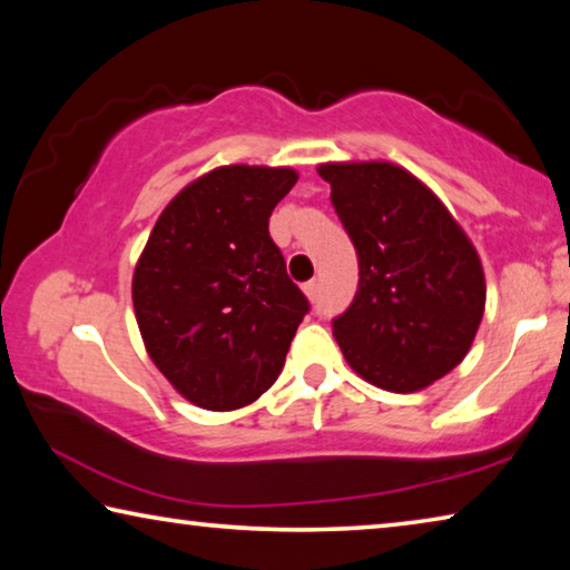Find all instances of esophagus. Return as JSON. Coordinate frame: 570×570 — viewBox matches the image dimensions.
<instances>
[{
  "label": "esophagus",
  "instance_id": "esophagus-1",
  "mask_svg": "<svg viewBox=\"0 0 570 570\" xmlns=\"http://www.w3.org/2000/svg\"><path fill=\"white\" fill-rule=\"evenodd\" d=\"M302 288H304V294L314 302V298H316V292H320V284H316L314 278H312V282H306Z\"/></svg>",
  "mask_w": 570,
  "mask_h": 570
}]
</instances>
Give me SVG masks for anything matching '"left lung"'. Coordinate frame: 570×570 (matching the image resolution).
<instances>
[{
    "label": "left lung",
    "instance_id": "8db88e82",
    "mask_svg": "<svg viewBox=\"0 0 570 570\" xmlns=\"http://www.w3.org/2000/svg\"><path fill=\"white\" fill-rule=\"evenodd\" d=\"M316 170L360 256V288L332 330L346 364L387 392L430 387L465 360L485 312L475 246L402 166L352 160Z\"/></svg>",
    "mask_w": 570,
    "mask_h": 570
}]
</instances>
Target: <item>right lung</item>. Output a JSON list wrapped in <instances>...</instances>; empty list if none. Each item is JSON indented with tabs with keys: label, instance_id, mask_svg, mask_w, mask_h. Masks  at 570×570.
<instances>
[{
	"label": "right lung",
	"instance_id": "1",
	"mask_svg": "<svg viewBox=\"0 0 570 570\" xmlns=\"http://www.w3.org/2000/svg\"><path fill=\"white\" fill-rule=\"evenodd\" d=\"M294 168L220 166L163 208L132 272V306L153 364L196 407L230 412L276 382L308 312L268 216Z\"/></svg>",
	"mask_w": 570,
	"mask_h": 570
}]
</instances>
